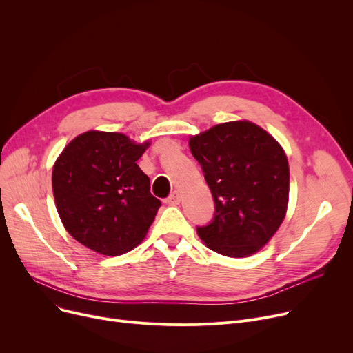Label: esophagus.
I'll return each instance as SVG.
<instances>
[{"instance_id": "esophagus-1", "label": "esophagus", "mask_w": 353, "mask_h": 353, "mask_svg": "<svg viewBox=\"0 0 353 353\" xmlns=\"http://www.w3.org/2000/svg\"><path fill=\"white\" fill-rule=\"evenodd\" d=\"M180 201H181V193H180L179 190H174L169 197H167V200H165V203H169V205H172V206L179 205Z\"/></svg>"}]
</instances>
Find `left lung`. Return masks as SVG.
<instances>
[{
  "instance_id": "1",
  "label": "left lung",
  "mask_w": 353,
  "mask_h": 353,
  "mask_svg": "<svg viewBox=\"0 0 353 353\" xmlns=\"http://www.w3.org/2000/svg\"><path fill=\"white\" fill-rule=\"evenodd\" d=\"M214 200L212 223L197 228L209 249L228 257L261 250L281 228L289 203L283 147L248 120L221 123L189 139Z\"/></svg>"
}]
</instances>
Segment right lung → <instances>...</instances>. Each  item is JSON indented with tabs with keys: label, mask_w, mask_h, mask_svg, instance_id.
<instances>
[{
	"label": "right lung",
	"mask_w": 353,
	"mask_h": 353,
	"mask_svg": "<svg viewBox=\"0 0 353 353\" xmlns=\"http://www.w3.org/2000/svg\"><path fill=\"white\" fill-rule=\"evenodd\" d=\"M148 145L123 133L90 130L64 147L52 167V194L77 242L104 256L143 242L161 205L137 164Z\"/></svg>",
	"instance_id": "1"
}]
</instances>
